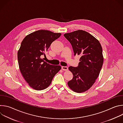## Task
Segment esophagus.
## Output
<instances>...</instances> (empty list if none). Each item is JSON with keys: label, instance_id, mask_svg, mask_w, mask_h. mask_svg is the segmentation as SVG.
<instances>
[{"label": "esophagus", "instance_id": "34e87169", "mask_svg": "<svg viewBox=\"0 0 123 123\" xmlns=\"http://www.w3.org/2000/svg\"><path fill=\"white\" fill-rule=\"evenodd\" d=\"M62 69L63 70V71H66L68 70V68L67 67H65V66H62Z\"/></svg>", "mask_w": 123, "mask_h": 123}]
</instances>
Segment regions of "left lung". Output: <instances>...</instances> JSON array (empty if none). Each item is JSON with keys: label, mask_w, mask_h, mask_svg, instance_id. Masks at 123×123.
Returning a JSON list of instances; mask_svg holds the SVG:
<instances>
[{"label": "left lung", "mask_w": 123, "mask_h": 123, "mask_svg": "<svg viewBox=\"0 0 123 123\" xmlns=\"http://www.w3.org/2000/svg\"><path fill=\"white\" fill-rule=\"evenodd\" d=\"M64 36L71 44L74 55L81 56L77 67L68 68L73 78L68 85L74 92H85L91 88L99 75L104 61L102 46L96 38L83 30L66 33Z\"/></svg>", "instance_id": "obj_1"}]
</instances>
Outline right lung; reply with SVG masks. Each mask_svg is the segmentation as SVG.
I'll use <instances>...</instances> for the list:
<instances>
[{
    "mask_svg": "<svg viewBox=\"0 0 123 123\" xmlns=\"http://www.w3.org/2000/svg\"><path fill=\"white\" fill-rule=\"evenodd\" d=\"M61 33L38 30L28 35L22 40L17 52L20 72L32 89L40 91L48 87L60 66L50 65L41 56L44 55L51 43L58 38Z\"/></svg>",
    "mask_w": 123,
    "mask_h": 123,
    "instance_id": "1",
    "label": "right lung"
}]
</instances>
